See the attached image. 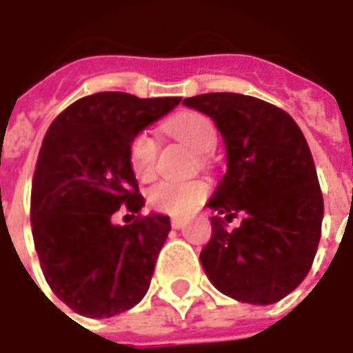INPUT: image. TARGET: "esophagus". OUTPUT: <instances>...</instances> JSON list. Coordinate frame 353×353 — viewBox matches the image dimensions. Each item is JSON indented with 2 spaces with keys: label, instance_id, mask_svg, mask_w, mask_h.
<instances>
[{
  "label": "esophagus",
  "instance_id": "obj_1",
  "mask_svg": "<svg viewBox=\"0 0 353 353\" xmlns=\"http://www.w3.org/2000/svg\"><path fill=\"white\" fill-rule=\"evenodd\" d=\"M170 225H172L174 229H183L185 221H183V219H177V217H174V219L170 221Z\"/></svg>",
  "mask_w": 353,
  "mask_h": 353
}]
</instances>
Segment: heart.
Returning a JSON list of instances; mask_svg holds the SVG:
<instances>
[{"instance_id":"1","label":"heart","mask_w":353,"mask_h":353,"mask_svg":"<svg viewBox=\"0 0 353 353\" xmlns=\"http://www.w3.org/2000/svg\"><path fill=\"white\" fill-rule=\"evenodd\" d=\"M164 130L177 141H181L200 154L210 153L217 145V128L214 121L199 111L177 113L164 123ZM159 143L153 134L139 130L134 134L128 145V161L134 176L139 181H149L157 172ZM208 187L202 181H161L147 194L149 206L161 214L181 215L191 214L204 200Z\"/></svg>"}]
</instances>
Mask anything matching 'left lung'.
Returning <instances> with one entry per match:
<instances>
[{"label": "left lung", "instance_id": "obj_1", "mask_svg": "<svg viewBox=\"0 0 353 353\" xmlns=\"http://www.w3.org/2000/svg\"><path fill=\"white\" fill-rule=\"evenodd\" d=\"M183 103L212 117L227 147V174L208 202L217 212L212 238L200 252L208 278L240 303H278L306 278L321 236L310 147L289 113L259 98L210 92ZM238 213L245 219L229 231Z\"/></svg>", "mask_w": 353, "mask_h": 353}]
</instances>
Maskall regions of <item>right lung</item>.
I'll return each mask as SVG.
<instances>
[{"instance_id": "obj_1", "label": "right lung", "mask_w": 353, "mask_h": 353, "mask_svg": "<svg viewBox=\"0 0 353 353\" xmlns=\"http://www.w3.org/2000/svg\"><path fill=\"white\" fill-rule=\"evenodd\" d=\"M181 98L98 92L73 101L43 138L32 179V234L54 295L87 318H111L143 299L170 232L168 215H138L143 196L128 161L134 134Z\"/></svg>"}]
</instances>
